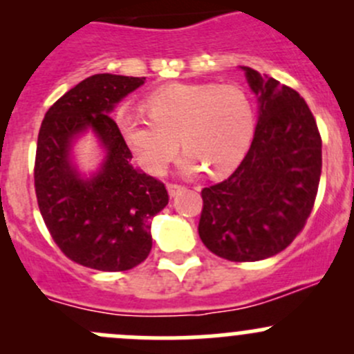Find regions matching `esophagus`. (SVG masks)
<instances>
[{
  "instance_id": "esophagus-1",
  "label": "esophagus",
  "mask_w": 354,
  "mask_h": 354,
  "mask_svg": "<svg viewBox=\"0 0 354 354\" xmlns=\"http://www.w3.org/2000/svg\"><path fill=\"white\" fill-rule=\"evenodd\" d=\"M185 190V187H181V185H176V183H169L167 185V192H169L171 197H174V195L181 194V192Z\"/></svg>"
}]
</instances>
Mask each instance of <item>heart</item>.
I'll return each instance as SVG.
<instances>
[{
	"mask_svg": "<svg viewBox=\"0 0 354 354\" xmlns=\"http://www.w3.org/2000/svg\"><path fill=\"white\" fill-rule=\"evenodd\" d=\"M149 116L120 114V130L138 162L151 174H162L178 152L187 156L181 171L205 169L219 178L241 162L255 128L252 101L236 85L173 84L152 92Z\"/></svg>",
	"mask_w": 354,
	"mask_h": 354,
	"instance_id": "obj_1",
	"label": "heart"
}]
</instances>
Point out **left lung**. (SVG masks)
Instances as JSON below:
<instances>
[{"instance_id": "8db88e82", "label": "left lung", "mask_w": 354, "mask_h": 354, "mask_svg": "<svg viewBox=\"0 0 354 354\" xmlns=\"http://www.w3.org/2000/svg\"><path fill=\"white\" fill-rule=\"evenodd\" d=\"M259 123L245 159L227 180L202 190L198 234L231 262L283 252L305 227L322 173V138L305 99L248 66Z\"/></svg>"}]
</instances>
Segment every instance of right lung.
<instances>
[{"mask_svg": "<svg viewBox=\"0 0 354 354\" xmlns=\"http://www.w3.org/2000/svg\"><path fill=\"white\" fill-rule=\"evenodd\" d=\"M145 77L97 73L58 99L37 137L34 185L39 210L55 243L88 269L120 272L144 262L152 248L151 219L167 205L166 187L131 166V152L109 116ZM92 127L106 149L88 180L69 160L71 142Z\"/></svg>", "mask_w": 354, "mask_h": 354, "instance_id": "obj_1", "label": "right lung"}]
</instances>
